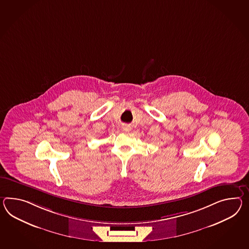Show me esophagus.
<instances>
[{
  "label": "esophagus",
  "mask_w": 249,
  "mask_h": 249,
  "mask_svg": "<svg viewBox=\"0 0 249 249\" xmlns=\"http://www.w3.org/2000/svg\"><path fill=\"white\" fill-rule=\"evenodd\" d=\"M123 129H124L125 131H129V130H130V127H129V126H124Z\"/></svg>",
  "instance_id": "obj_1"
}]
</instances>
